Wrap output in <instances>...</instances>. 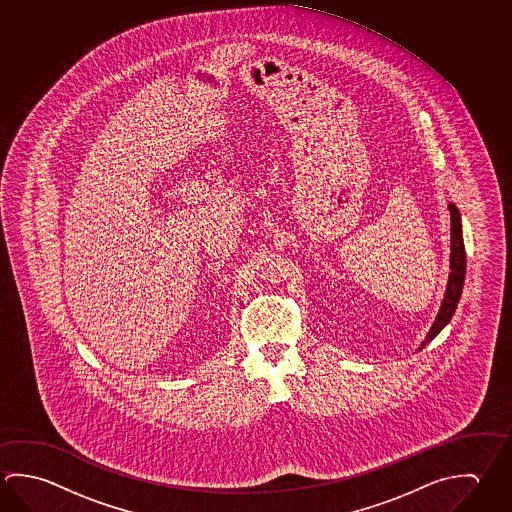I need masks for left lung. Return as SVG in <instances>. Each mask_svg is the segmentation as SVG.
<instances>
[{
  "mask_svg": "<svg viewBox=\"0 0 512 512\" xmlns=\"http://www.w3.org/2000/svg\"><path fill=\"white\" fill-rule=\"evenodd\" d=\"M449 214H451V273H449L448 287H446V295L440 305L439 314L431 325L426 341H422L421 349L446 327V323L455 314L458 300L462 295L464 278H466V248L462 239V223H460V212L453 203H449Z\"/></svg>",
  "mask_w": 512,
  "mask_h": 512,
  "instance_id": "8db88e82",
  "label": "left lung"
}]
</instances>
